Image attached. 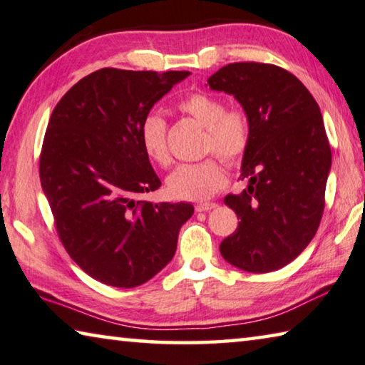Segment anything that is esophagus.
<instances>
[{
  "label": "esophagus",
  "mask_w": 365,
  "mask_h": 365,
  "mask_svg": "<svg viewBox=\"0 0 365 365\" xmlns=\"http://www.w3.org/2000/svg\"><path fill=\"white\" fill-rule=\"evenodd\" d=\"M212 208H217V204H213V202H204V204L195 205L197 212H208V210H212Z\"/></svg>",
  "instance_id": "obj_1"
}]
</instances>
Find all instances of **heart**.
Returning a JSON list of instances; mask_svg holds the SVG:
<instances>
[{
	"label": "heart",
	"instance_id": "1",
	"mask_svg": "<svg viewBox=\"0 0 365 365\" xmlns=\"http://www.w3.org/2000/svg\"><path fill=\"white\" fill-rule=\"evenodd\" d=\"M181 111L205 126L204 150L213 152L226 163L236 165L249 145V121L244 111L225 110L222 100L210 93L195 92L179 103ZM139 142L143 153L155 165L166 166L170 153L166 147V123L157 113H148L139 128ZM226 182L222 161L215 157L182 163L171 173L166 187L173 197L184 200H204L212 197Z\"/></svg>",
	"mask_w": 365,
	"mask_h": 365
}]
</instances>
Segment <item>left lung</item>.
<instances>
[{"label":"left lung","mask_w":365,"mask_h":365,"mask_svg":"<svg viewBox=\"0 0 365 365\" xmlns=\"http://www.w3.org/2000/svg\"><path fill=\"white\" fill-rule=\"evenodd\" d=\"M207 82L232 95L249 121L247 189L225 197L241 222L220 252L244 272L279 270L312 241L324 213L331 150L320 108L296 76L273 64L232 63Z\"/></svg>","instance_id":"obj_1"}]
</instances>
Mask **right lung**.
I'll use <instances>...</instances> for the list:
<instances>
[{
	"label": "right lung",
	"instance_id": "obj_1",
	"mask_svg": "<svg viewBox=\"0 0 365 365\" xmlns=\"http://www.w3.org/2000/svg\"><path fill=\"white\" fill-rule=\"evenodd\" d=\"M187 71L103 68L66 92L51 113L40 182L64 249L88 277L135 288L170 264L187 202L142 200L161 181L139 142L142 119Z\"/></svg>",
	"mask_w": 365,
	"mask_h": 365
}]
</instances>
